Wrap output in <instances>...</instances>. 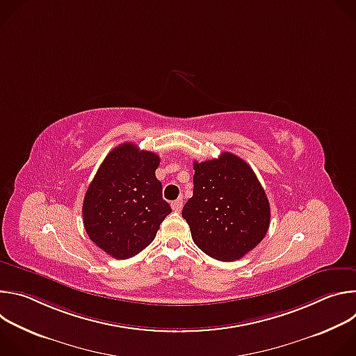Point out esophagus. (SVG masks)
<instances>
[{"mask_svg":"<svg viewBox=\"0 0 356 356\" xmlns=\"http://www.w3.org/2000/svg\"><path fill=\"white\" fill-rule=\"evenodd\" d=\"M181 207H183V198H177V200H175L173 202H172V209H173V211H180L181 210Z\"/></svg>","mask_w":356,"mask_h":356,"instance_id":"esophagus-1","label":"esophagus"}]
</instances>
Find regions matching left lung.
Listing matches in <instances>:
<instances>
[{
  "label": "left lung",
  "instance_id": "1",
  "mask_svg": "<svg viewBox=\"0 0 356 356\" xmlns=\"http://www.w3.org/2000/svg\"><path fill=\"white\" fill-rule=\"evenodd\" d=\"M193 197L181 216L194 243L209 257L232 262L266 235L270 206L252 168L229 152L218 159L194 162Z\"/></svg>",
  "mask_w": 356,
  "mask_h": 356
}]
</instances>
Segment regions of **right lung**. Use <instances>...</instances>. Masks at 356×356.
I'll use <instances>...</instances> for the list:
<instances>
[{
    "mask_svg": "<svg viewBox=\"0 0 356 356\" xmlns=\"http://www.w3.org/2000/svg\"><path fill=\"white\" fill-rule=\"evenodd\" d=\"M161 158L125 142L101 163L83 201L90 239L115 259L132 258L155 239L172 213L155 172Z\"/></svg>",
    "mask_w": 356,
    "mask_h": 356,
    "instance_id": "add662e5",
    "label": "right lung"
}]
</instances>
